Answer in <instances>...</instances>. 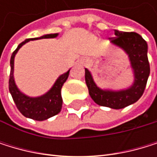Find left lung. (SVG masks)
Here are the masks:
<instances>
[{"mask_svg":"<svg viewBox=\"0 0 157 157\" xmlns=\"http://www.w3.org/2000/svg\"><path fill=\"white\" fill-rule=\"evenodd\" d=\"M115 36L110 38L111 43L121 48L128 55L135 77L133 85L121 90L101 89L87 69H85V79L88 93L97 105L121 109L134 104L142 96L150 74V64L147 56V42L140 35L115 30Z\"/></svg>","mask_w":157,"mask_h":157,"instance_id":"8db88e82","label":"left lung"}]
</instances>
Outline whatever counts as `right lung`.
I'll return each instance as SVG.
<instances>
[{
  "label": "right lung",
  "mask_w": 157,
  "mask_h": 157,
  "mask_svg": "<svg viewBox=\"0 0 157 157\" xmlns=\"http://www.w3.org/2000/svg\"><path fill=\"white\" fill-rule=\"evenodd\" d=\"M58 34H49L42 36L40 37L36 38H28L25 39L23 42L17 46V48L13 52L11 59H10V76H9V91L12 95V98L16 104V106L20 112L26 118L33 119L35 121H45L52 116H56L61 111L62 108V97H61V88L64 83L67 81L70 70L60 75L57 80L56 81L55 85L49 90L47 93L39 97H29L23 94L20 89L17 87L15 80H14V58L16 53L17 52L25 43L30 40L35 39H41V38H53L56 37Z\"/></svg>",
  "instance_id": "obj_1"
}]
</instances>
